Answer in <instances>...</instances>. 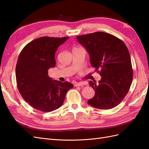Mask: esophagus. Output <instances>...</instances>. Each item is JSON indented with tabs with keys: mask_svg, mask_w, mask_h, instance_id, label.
<instances>
[{
	"mask_svg": "<svg viewBox=\"0 0 149 149\" xmlns=\"http://www.w3.org/2000/svg\"><path fill=\"white\" fill-rule=\"evenodd\" d=\"M74 86H83L86 85V83L85 82H79V83H74Z\"/></svg>",
	"mask_w": 149,
	"mask_h": 149,
	"instance_id": "34e87169",
	"label": "esophagus"
}]
</instances>
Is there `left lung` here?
Instances as JSON below:
<instances>
[{"instance_id": "1", "label": "left lung", "mask_w": 149, "mask_h": 149, "mask_svg": "<svg viewBox=\"0 0 149 149\" xmlns=\"http://www.w3.org/2000/svg\"><path fill=\"white\" fill-rule=\"evenodd\" d=\"M76 38L86 49L91 66L101 76L97 84L96 81L89 83L95 94L88 100V104L100 109L118 106L127 95L133 79L131 60L125 44L102 31L77 36Z\"/></svg>"}]
</instances>
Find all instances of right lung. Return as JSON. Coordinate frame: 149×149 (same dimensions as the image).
<instances>
[{
  "label": "right lung",
  "mask_w": 149,
  "mask_h": 149,
  "mask_svg": "<svg viewBox=\"0 0 149 149\" xmlns=\"http://www.w3.org/2000/svg\"><path fill=\"white\" fill-rule=\"evenodd\" d=\"M68 37H43L29 43L22 49L15 68L18 89L34 109L42 112L57 109L63 104L67 91L73 84L53 80L48 70L56 65L55 52Z\"/></svg>",
  "instance_id": "1"
}]
</instances>
